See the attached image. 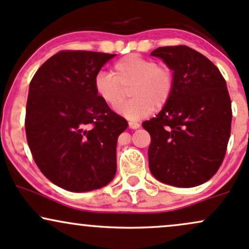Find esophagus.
Masks as SVG:
<instances>
[{
    "instance_id": "1",
    "label": "esophagus",
    "mask_w": 249,
    "mask_h": 249,
    "mask_svg": "<svg viewBox=\"0 0 249 249\" xmlns=\"http://www.w3.org/2000/svg\"><path fill=\"white\" fill-rule=\"evenodd\" d=\"M139 126H141V125H139L138 123H136V122H129V127H130V129L136 130V129H138Z\"/></svg>"
}]
</instances>
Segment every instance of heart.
<instances>
[{
    "instance_id": "heart-1",
    "label": "heart",
    "mask_w": 249,
    "mask_h": 249,
    "mask_svg": "<svg viewBox=\"0 0 249 249\" xmlns=\"http://www.w3.org/2000/svg\"><path fill=\"white\" fill-rule=\"evenodd\" d=\"M94 91L104 103L118 108L126 99V89L133 98L119 113L129 119H141L160 110L171 99L175 76L170 67L138 54H130L114 64L113 74L99 71L93 79Z\"/></svg>"
}]
</instances>
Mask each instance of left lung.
Segmentation results:
<instances>
[{
	"label": "left lung",
	"mask_w": 249,
	"mask_h": 249,
	"mask_svg": "<svg viewBox=\"0 0 249 249\" xmlns=\"http://www.w3.org/2000/svg\"><path fill=\"white\" fill-rule=\"evenodd\" d=\"M151 55L173 70L174 93L157 116L143 123L151 136L149 168L158 181L191 188L212 178L231 137V102L225 78L203 54L166 46Z\"/></svg>",
	"instance_id": "1"
}]
</instances>
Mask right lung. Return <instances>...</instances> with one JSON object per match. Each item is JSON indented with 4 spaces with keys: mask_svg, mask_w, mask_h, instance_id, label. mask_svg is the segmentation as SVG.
I'll return each mask as SVG.
<instances>
[{
    "mask_svg": "<svg viewBox=\"0 0 249 249\" xmlns=\"http://www.w3.org/2000/svg\"><path fill=\"white\" fill-rule=\"evenodd\" d=\"M116 54L61 51L29 84L26 136L41 173L74 193L99 189L117 170V141L127 122L94 91V75Z\"/></svg>",
    "mask_w": 249,
    "mask_h": 249,
    "instance_id": "add662e5",
    "label": "right lung"
}]
</instances>
